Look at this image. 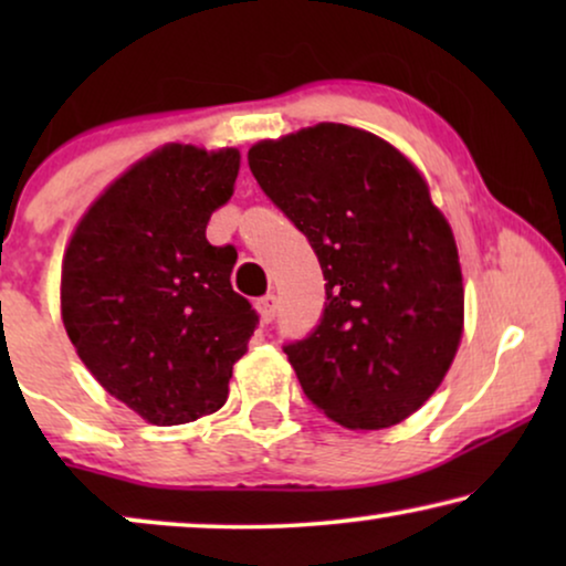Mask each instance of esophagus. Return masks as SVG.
<instances>
[{
	"label": "esophagus",
	"instance_id": "esophagus-1",
	"mask_svg": "<svg viewBox=\"0 0 566 566\" xmlns=\"http://www.w3.org/2000/svg\"><path fill=\"white\" fill-rule=\"evenodd\" d=\"M258 314H260V319L262 322H273L275 319V308H277V301H275V296L273 293H268V296H262V298H258Z\"/></svg>",
	"mask_w": 566,
	"mask_h": 566
}]
</instances>
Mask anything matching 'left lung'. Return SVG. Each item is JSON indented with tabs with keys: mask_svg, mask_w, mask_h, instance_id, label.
Instances as JSON below:
<instances>
[{
	"mask_svg": "<svg viewBox=\"0 0 566 566\" xmlns=\"http://www.w3.org/2000/svg\"><path fill=\"white\" fill-rule=\"evenodd\" d=\"M247 159L327 281L322 322L283 347L301 389L347 430L407 420L443 384L463 335L459 247L424 175L345 123L265 138Z\"/></svg>",
	"mask_w": 566,
	"mask_h": 566,
	"instance_id": "left-lung-1",
	"label": "left lung"
}]
</instances>
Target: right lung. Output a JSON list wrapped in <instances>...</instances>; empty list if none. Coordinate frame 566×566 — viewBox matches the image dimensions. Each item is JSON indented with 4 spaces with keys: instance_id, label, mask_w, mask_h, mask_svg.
<instances>
[{
    "instance_id": "1",
    "label": "right lung",
    "mask_w": 566,
    "mask_h": 566,
    "mask_svg": "<svg viewBox=\"0 0 566 566\" xmlns=\"http://www.w3.org/2000/svg\"><path fill=\"white\" fill-rule=\"evenodd\" d=\"M242 154L165 144L107 185L61 262V319L103 389L167 428L213 415L258 314L231 289L237 250L206 239Z\"/></svg>"
}]
</instances>
